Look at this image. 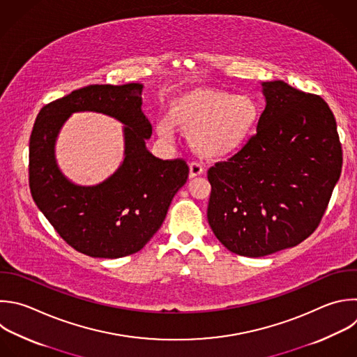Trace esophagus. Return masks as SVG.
<instances>
[{
	"label": "esophagus",
	"instance_id": "obj_1",
	"mask_svg": "<svg viewBox=\"0 0 357 357\" xmlns=\"http://www.w3.org/2000/svg\"><path fill=\"white\" fill-rule=\"evenodd\" d=\"M203 172H204V169H203V167H202L199 162H192V164L189 165V178H190V179L203 175Z\"/></svg>",
	"mask_w": 357,
	"mask_h": 357
}]
</instances>
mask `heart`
Segmentation results:
<instances>
[{"mask_svg":"<svg viewBox=\"0 0 357 357\" xmlns=\"http://www.w3.org/2000/svg\"><path fill=\"white\" fill-rule=\"evenodd\" d=\"M261 114V103L254 96L234 95L217 88L185 91L174 98L168 109L169 121L189 135L190 147L210 160L238 153L255 132ZM170 124L168 121L157 123L161 139H172Z\"/></svg>","mask_w":357,"mask_h":357,"instance_id":"1","label":"heart"}]
</instances>
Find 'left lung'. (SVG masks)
<instances>
[{
    "instance_id": "left-lung-1",
    "label": "left lung",
    "mask_w": 357,
    "mask_h": 357,
    "mask_svg": "<svg viewBox=\"0 0 357 357\" xmlns=\"http://www.w3.org/2000/svg\"><path fill=\"white\" fill-rule=\"evenodd\" d=\"M257 133L207 172L208 224L231 252L261 258L303 243L318 227L342 171L328 103L284 81L262 82Z\"/></svg>"
}]
</instances>
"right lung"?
Listing matches in <instances>:
<instances>
[{
	"label": "right lung",
	"mask_w": 357,
	"mask_h": 357,
	"mask_svg": "<svg viewBox=\"0 0 357 357\" xmlns=\"http://www.w3.org/2000/svg\"><path fill=\"white\" fill-rule=\"evenodd\" d=\"M143 85H88L43 106L29 140L32 197L61 238L92 258L116 259L140 251L160 229L188 164L160 160L146 147L153 129L142 110ZM75 111H98L125 125L126 158L116 172L93 187L70 183L58 169L54 146Z\"/></svg>",
	"instance_id": "add662e5"
}]
</instances>
